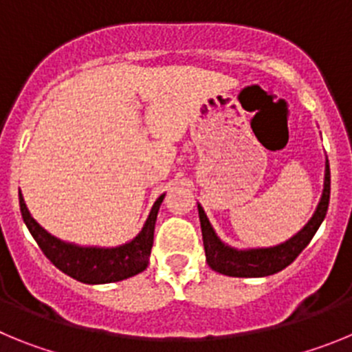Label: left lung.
Listing matches in <instances>:
<instances>
[{
	"label": "left lung",
	"mask_w": 352,
	"mask_h": 352,
	"mask_svg": "<svg viewBox=\"0 0 352 352\" xmlns=\"http://www.w3.org/2000/svg\"><path fill=\"white\" fill-rule=\"evenodd\" d=\"M329 204V162L326 160L324 169V188H322L321 201L314 211L312 219L301 229L298 234L287 239L285 243L276 245L270 248H248V250H238L223 241L213 231L206 213L197 204L199 220H201V231H203L204 252L210 268L227 276H239V278H256V276H268L273 273L282 272L287 268L292 261L300 256L303 248L310 243V239L317 232L328 211Z\"/></svg>",
	"instance_id": "1"
}]
</instances>
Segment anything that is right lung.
Returning a JSON list of instances; mask_svg holds the SVG:
<instances>
[{"mask_svg": "<svg viewBox=\"0 0 352 352\" xmlns=\"http://www.w3.org/2000/svg\"><path fill=\"white\" fill-rule=\"evenodd\" d=\"M164 195L166 194H162L155 201L142 231L132 241L114 248L79 247V245L61 241L49 234L31 217L21 192H19V206H21L23 220L30 229L31 236L35 238L45 257L54 264L56 268L82 284H111V282L125 280V278L138 275V273L144 272L148 266L149 254L153 247L155 222H157V214L162 201H164Z\"/></svg>", "mask_w": 352, "mask_h": 352, "instance_id": "right-lung-1", "label": "right lung"}]
</instances>
